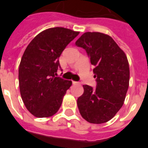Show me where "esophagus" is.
Masks as SVG:
<instances>
[{
	"instance_id": "obj_1",
	"label": "esophagus",
	"mask_w": 148,
	"mask_h": 148,
	"mask_svg": "<svg viewBox=\"0 0 148 148\" xmlns=\"http://www.w3.org/2000/svg\"><path fill=\"white\" fill-rule=\"evenodd\" d=\"M73 84H79V82H75V81H73Z\"/></svg>"
}]
</instances>
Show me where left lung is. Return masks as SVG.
Here are the masks:
<instances>
[{
	"instance_id": "left-lung-1",
	"label": "left lung",
	"mask_w": 148,
	"mask_h": 148,
	"mask_svg": "<svg viewBox=\"0 0 148 148\" xmlns=\"http://www.w3.org/2000/svg\"><path fill=\"white\" fill-rule=\"evenodd\" d=\"M75 44L87 51L97 82L95 90L83 85L84 93L77 100L80 114L90 123H105L118 113L126 97L130 81L127 56L110 35L101 32H85Z\"/></svg>"
}]
</instances>
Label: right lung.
<instances>
[{"instance_id": "right-lung-1", "label": "right lung", "mask_w": 148, "mask_h": 148, "mask_svg": "<svg viewBox=\"0 0 148 148\" xmlns=\"http://www.w3.org/2000/svg\"><path fill=\"white\" fill-rule=\"evenodd\" d=\"M78 34L64 27L49 28L26 48L19 65V87L23 104L35 117H50L59 110L72 82L55 76L61 67L58 59Z\"/></svg>"}]
</instances>
